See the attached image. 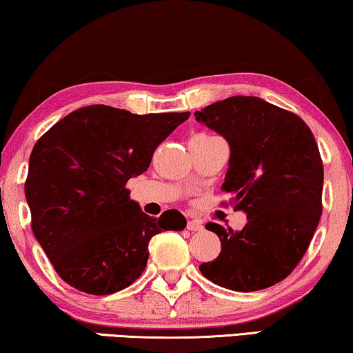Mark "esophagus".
<instances>
[{
	"label": "esophagus",
	"mask_w": 353,
	"mask_h": 353,
	"mask_svg": "<svg viewBox=\"0 0 353 353\" xmlns=\"http://www.w3.org/2000/svg\"><path fill=\"white\" fill-rule=\"evenodd\" d=\"M186 228L190 231H202L204 230V225H202V221H199V220H190L188 221Z\"/></svg>",
	"instance_id": "1"
}]
</instances>
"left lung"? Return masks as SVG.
I'll list each match as a JSON object with an SVG mask.
<instances>
[{
    "mask_svg": "<svg viewBox=\"0 0 353 353\" xmlns=\"http://www.w3.org/2000/svg\"><path fill=\"white\" fill-rule=\"evenodd\" d=\"M194 117L230 144L221 190L248 215L241 231L207 223L220 255L202 276L221 288L254 292L283 281L308 249L321 216L323 162L307 123L255 96H233Z\"/></svg>",
    "mask_w": 353,
    "mask_h": 353,
    "instance_id": "obj_1",
    "label": "left lung"
}]
</instances>
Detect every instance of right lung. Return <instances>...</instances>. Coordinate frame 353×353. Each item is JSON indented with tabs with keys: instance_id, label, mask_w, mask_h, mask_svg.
Returning <instances> with one entry per match:
<instances>
[{
	"instance_id": "1",
	"label": "right lung",
	"mask_w": 353,
	"mask_h": 353,
	"mask_svg": "<svg viewBox=\"0 0 353 353\" xmlns=\"http://www.w3.org/2000/svg\"><path fill=\"white\" fill-rule=\"evenodd\" d=\"M188 117L86 105L33 146L26 181L32 230L72 288L94 296L122 291L146 268L154 234L185 230L175 209L159 220L144 214L125 185L148 170L156 148Z\"/></svg>"
}]
</instances>
